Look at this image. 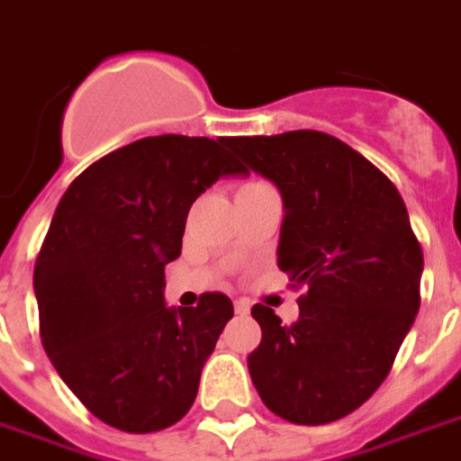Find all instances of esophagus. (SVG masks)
<instances>
[{"label": "esophagus", "mask_w": 461, "mask_h": 461, "mask_svg": "<svg viewBox=\"0 0 461 461\" xmlns=\"http://www.w3.org/2000/svg\"><path fill=\"white\" fill-rule=\"evenodd\" d=\"M234 312H237V315H249L247 300H234Z\"/></svg>", "instance_id": "34e87169"}]
</instances>
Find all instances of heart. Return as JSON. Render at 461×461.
<instances>
[{
    "label": "heart",
    "instance_id": "obj_1",
    "mask_svg": "<svg viewBox=\"0 0 461 461\" xmlns=\"http://www.w3.org/2000/svg\"><path fill=\"white\" fill-rule=\"evenodd\" d=\"M251 185H254V183H251Z\"/></svg>",
    "mask_w": 461,
    "mask_h": 461
}]
</instances>
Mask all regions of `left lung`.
Returning <instances> with one entry per match:
<instances>
[{
	"label": "left lung",
	"mask_w": 461,
	"mask_h": 461,
	"mask_svg": "<svg viewBox=\"0 0 461 461\" xmlns=\"http://www.w3.org/2000/svg\"><path fill=\"white\" fill-rule=\"evenodd\" d=\"M244 170L283 197L278 268L300 315L281 325L257 303L261 344L249 374L261 401L295 425H325L369 401L420 308L422 249L401 193L352 146L322 131L234 136Z\"/></svg>",
	"instance_id": "left-lung-1"
}]
</instances>
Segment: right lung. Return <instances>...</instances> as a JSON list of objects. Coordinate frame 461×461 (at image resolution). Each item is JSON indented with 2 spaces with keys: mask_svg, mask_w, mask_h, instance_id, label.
Listing matches in <instances>:
<instances>
[{
  "mask_svg": "<svg viewBox=\"0 0 461 461\" xmlns=\"http://www.w3.org/2000/svg\"><path fill=\"white\" fill-rule=\"evenodd\" d=\"M227 141L163 134L122 146L70 183L50 220L33 268L41 342L80 403L117 430L176 425L234 315L224 293L197 308L163 300L193 203L247 173Z\"/></svg>",
  "mask_w": 461,
  "mask_h": 461,
  "instance_id": "right-lung-1",
  "label": "right lung"
}]
</instances>
